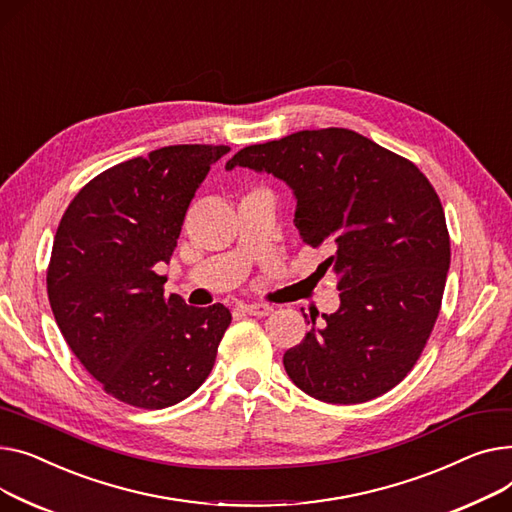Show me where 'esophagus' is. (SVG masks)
Listing matches in <instances>:
<instances>
[{
  "label": "esophagus",
  "mask_w": 512,
  "mask_h": 512,
  "mask_svg": "<svg viewBox=\"0 0 512 512\" xmlns=\"http://www.w3.org/2000/svg\"><path fill=\"white\" fill-rule=\"evenodd\" d=\"M242 310L246 314H252V316H268L270 312H273V306H266V304H242Z\"/></svg>",
  "instance_id": "1"
}]
</instances>
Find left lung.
<instances>
[{
	"label": "left lung",
	"instance_id": "1",
	"mask_svg": "<svg viewBox=\"0 0 512 512\" xmlns=\"http://www.w3.org/2000/svg\"><path fill=\"white\" fill-rule=\"evenodd\" d=\"M233 167L285 182L302 242L333 250L320 270L339 277L341 306L285 351L293 384L339 405L397 386L426 347L450 266L444 210L428 177L345 128L246 146L227 161Z\"/></svg>",
	"mask_w": 512,
	"mask_h": 512
}]
</instances>
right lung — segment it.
<instances>
[{"label": "right lung", "instance_id": "obj_1", "mask_svg": "<svg viewBox=\"0 0 512 512\" xmlns=\"http://www.w3.org/2000/svg\"><path fill=\"white\" fill-rule=\"evenodd\" d=\"M229 146H163L88 182L59 221L47 293L55 322L105 393L140 409L190 397L231 322L223 304L163 291L186 210Z\"/></svg>", "mask_w": 512, "mask_h": 512}]
</instances>
